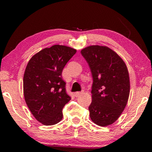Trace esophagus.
I'll use <instances>...</instances> for the list:
<instances>
[{"label":"esophagus","mask_w":152,"mask_h":152,"mask_svg":"<svg viewBox=\"0 0 152 152\" xmlns=\"http://www.w3.org/2000/svg\"><path fill=\"white\" fill-rule=\"evenodd\" d=\"M83 93H84V91H80V92H76L75 93V97H79L80 95H82Z\"/></svg>","instance_id":"esophagus-1"}]
</instances>
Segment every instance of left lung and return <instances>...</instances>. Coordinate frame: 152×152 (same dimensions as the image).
Listing matches in <instances>:
<instances>
[{
    "mask_svg": "<svg viewBox=\"0 0 152 152\" xmlns=\"http://www.w3.org/2000/svg\"><path fill=\"white\" fill-rule=\"evenodd\" d=\"M93 77L90 118L97 125L113 124L121 115L130 92L126 66L117 53L107 46L91 45L82 50Z\"/></svg>",
    "mask_w": 152,
    "mask_h": 152,
    "instance_id": "8db88e82",
    "label": "left lung"
}]
</instances>
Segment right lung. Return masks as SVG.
<instances>
[{
    "mask_svg": "<svg viewBox=\"0 0 152 152\" xmlns=\"http://www.w3.org/2000/svg\"><path fill=\"white\" fill-rule=\"evenodd\" d=\"M76 50L55 45L34 55L23 76L26 102L34 118L44 125H53L63 118L62 109L71 97L66 93L61 73Z\"/></svg>",
    "mask_w": 152,
    "mask_h": 152,
    "instance_id": "right-lung-1",
    "label": "right lung"
}]
</instances>
